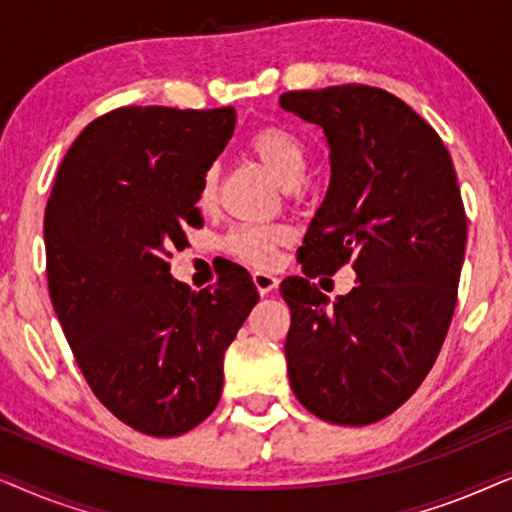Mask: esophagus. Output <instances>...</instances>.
Here are the masks:
<instances>
[{"label": "esophagus", "instance_id": "1", "mask_svg": "<svg viewBox=\"0 0 512 512\" xmlns=\"http://www.w3.org/2000/svg\"><path fill=\"white\" fill-rule=\"evenodd\" d=\"M254 286L258 289V293H261V296H268V293H272L277 289V284H279V279L277 277H272V275H268V272H254Z\"/></svg>", "mask_w": 512, "mask_h": 512}]
</instances>
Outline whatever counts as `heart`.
I'll list each match as a JSON object with an SVG mask.
<instances>
[{
    "label": "heart",
    "instance_id": "obj_1",
    "mask_svg": "<svg viewBox=\"0 0 512 512\" xmlns=\"http://www.w3.org/2000/svg\"><path fill=\"white\" fill-rule=\"evenodd\" d=\"M247 151L275 177L279 184L293 186L305 170V146L300 139L286 130L284 125L265 123L249 132ZM219 191V172L214 167L202 174L198 188V205L209 209L216 202ZM291 242V230L279 223L256 226V223H242L230 228L221 240V249L230 258L240 261L249 268L268 270L275 265L279 249Z\"/></svg>",
    "mask_w": 512,
    "mask_h": 512
}]
</instances>
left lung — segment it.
I'll list each match as a JSON object with an SVG mask.
<instances>
[{
  "instance_id": "8db88e82",
  "label": "left lung",
  "mask_w": 512,
  "mask_h": 512,
  "mask_svg": "<svg viewBox=\"0 0 512 512\" xmlns=\"http://www.w3.org/2000/svg\"><path fill=\"white\" fill-rule=\"evenodd\" d=\"M286 111L324 128L331 184L279 291L291 310L286 366L312 415L380 422L429 375L457 307L466 212L450 151L382 88L291 90ZM345 264L357 286L333 306L311 282Z\"/></svg>"
}]
</instances>
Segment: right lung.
Returning <instances> with one entry per match:
<instances>
[{"label":"right lung","instance_id":"add662e5","mask_svg":"<svg viewBox=\"0 0 512 512\" xmlns=\"http://www.w3.org/2000/svg\"><path fill=\"white\" fill-rule=\"evenodd\" d=\"M233 130V107L109 111L69 146L46 205L48 293L74 359L104 408L146 436L212 415L223 354L258 303L244 268L200 293L170 275Z\"/></svg>","mask_w":512,"mask_h":512}]
</instances>
